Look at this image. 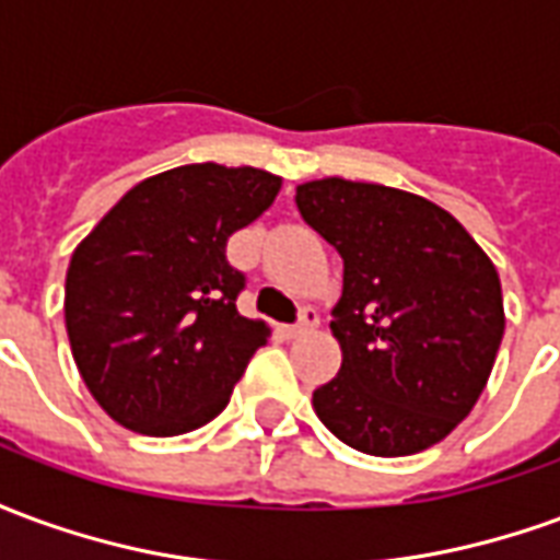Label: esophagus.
I'll return each mask as SVG.
<instances>
[{"instance_id": "34e87169", "label": "esophagus", "mask_w": 560, "mask_h": 560, "mask_svg": "<svg viewBox=\"0 0 560 560\" xmlns=\"http://www.w3.org/2000/svg\"><path fill=\"white\" fill-rule=\"evenodd\" d=\"M317 324H320V317H317L315 308H303V317H300L296 324H291V327H284V336H288V339H296V336H303V332H312Z\"/></svg>"}]
</instances>
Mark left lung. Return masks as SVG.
<instances>
[{
	"label": "left lung",
	"mask_w": 560,
	"mask_h": 560,
	"mask_svg": "<svg viewBox=\"0 0 560 560\" xmlns=\"http://www.w3.org/2000/svg\"><path fill=\"white\" fill-rule=\"evenodd\" d=\"M296 207L345 260L332 308L339 375L317 420L369 456L429 450L465 420L504 339L498 269L446 209L401 188L324 176Z\"/></svg>",
	"instance_id": "8db88e82"
}]
</instances>
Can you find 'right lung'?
I'll list each match as a JSON object with an SVG mask.
<instances>
[{"label":"right lung","instance_id":"add662e5","mask_svg":"<svg viewBox=\"0 0 560 560\" xmlns=\"http://www.w3.org/2000/svg\"><path fill=\"white\" fill-rule=\"evenodd\" d=\"M281 176L215 161L155 173L71 255L66 329L83 384L131 432L173 438L215 420L269 327L236 312L228 236L264 215Z\"/></svg>","mask_w":560,"mask_h":560}]
</instances>
